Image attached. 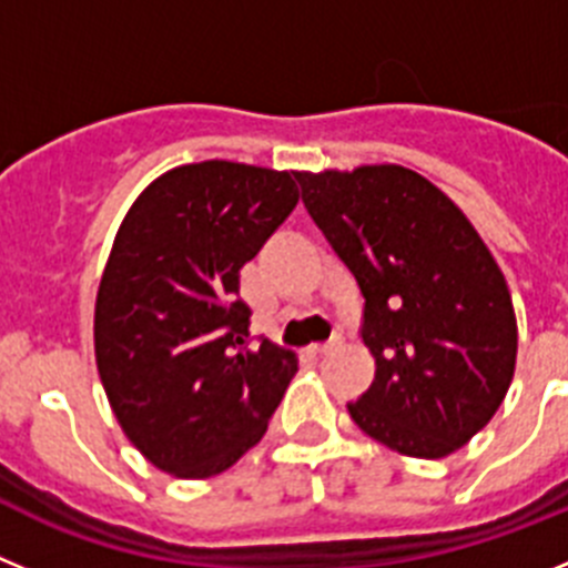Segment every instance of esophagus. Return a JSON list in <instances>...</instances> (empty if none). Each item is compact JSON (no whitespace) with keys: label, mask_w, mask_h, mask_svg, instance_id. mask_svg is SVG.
Listing matches in <instances>:
<instances>
[{"label":"esophagus","mask_w":568,"mask_h":568,"mask_svg":"<svg viewBox=\"0 0 568 568\" xmlns=\"http://www.w3.org/2000/svg\"><path fill=\"white\" fill-rule=\"evenodd\" d=\"M336 347H339V339H331V342H325V345H311L308 351L314 356H322V354H331V351H336Z\"/></svg>","instance_id":"obj_1"}]
</instances>
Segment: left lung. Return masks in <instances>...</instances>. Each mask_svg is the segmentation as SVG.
I'll return each instance as SVG.
<instances>
[{
  "label": "left lung",
  "instance_id": "8db88e82",
  "mask_svg": "<svg viewBox=\"0 0 568 568\" xmlns=\"http://www.w3.org/2000/svg\"><path fill=\"white\" fill-rule=\"evenodd\" d=\"M296 181L365 296L376 376L347 413L402 456L456 453L495 416L518 356L513 296L487 243L442 189L396 163Z\"/></svg>",
  "mask_w": 568,
  "mask_h": 568
}]
</instances>
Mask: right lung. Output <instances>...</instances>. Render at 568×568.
I'll return each instance as SVG.
<instances>
[{
	"mask_svg": "<svg viewBox=\"0 0 568 568\" xmlns=\"http://www.w3.org/2000/svg\"><path fill=\"white\" fill-rule=\"evenodd\" d=\"M294 172L175 166L121 221L95 296V365L124 436L175 478H212L265 436L296 354L248 347L240 268L294 212Z\"/></svg>",
	"mask_w": 568,
	"mask_h": 568,
	"instance_id": "1",
	"label": "right lung"
}]
</instances>
